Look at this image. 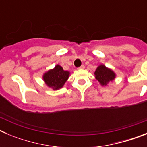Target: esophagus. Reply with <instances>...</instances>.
<instances>
[{
	"label": "esophagus",
	"instance_id": "1",
	"mask_svg": "<svg viewBox=\"0 0 147 147\" xmlns=\"http://www.w3.org/2000/svg\"><path fill=\"white\" fill-rule=\"evenodd\" d=\"M85 68V65H81L80 67H78V69H84Z\"/></svg>",
	"mask_w": 147,
	"mask_h": 147
}]
</instances>
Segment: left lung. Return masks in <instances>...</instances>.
<instances>
[{"instance_id": "8db88e82", "label": "left lung", "mask_w": 147, "mask_h": 147, "mask_svg": "<svg viewBox=\"0 0 147 147\" xmlns=\"http://www.w3.org/2000/svg\"><path fill=\"white\" fill-rule=\"evenodd\" d=\"M94 74L96 79L102 86H106L110 82L113 81L115 78V73L104 65H100L97 67Z\"/></svg>"}]
</instances>
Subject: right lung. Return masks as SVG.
I'll return each instance as SVG.
<instances>
[{
    "instance_id": "add662e5",
    "label": "right lung",
    "mask_w": 147,
    "mask_h": 147,
    "mask_svg": "<svg viewBox=\"0 0 147 147\" xmlns=\"http://www.w3.org/2000/svg\"><path fill=\"white\" fill-rule=\"evenodd\" d=\"M69 75V71H64L60 65H57L54 69L49 70L45 73L42 78L47 86L53 90H58L63 87Z\"/></svg>"
}]
</instances>
